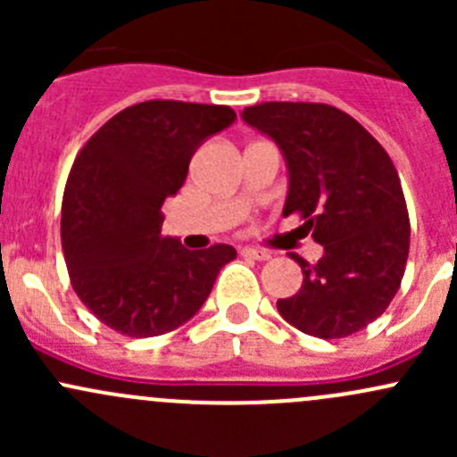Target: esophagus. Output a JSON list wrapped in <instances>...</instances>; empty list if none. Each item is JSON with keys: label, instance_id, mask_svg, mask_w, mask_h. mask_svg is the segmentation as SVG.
I'll list each match as a JSON object with an SVG mask.
<instances>
[{"label": "esophagus", "instance_id": "esophagus-1", "mask_svg": "<svg viewBox=\"0 0 457 457\" xmlns=\"http://www.w3.org/2000/svg\"><path fill=\"white\" fill-rule=\"evenodd\" d=\"M241 254L245 258H254V261H270V252L265 250H256V247H243Z\"/></svg>", "mask_w": 457, "mask_h": 457}]
</instances>
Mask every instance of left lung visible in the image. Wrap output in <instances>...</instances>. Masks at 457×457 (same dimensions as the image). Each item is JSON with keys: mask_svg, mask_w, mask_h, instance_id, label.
<instances>
[{"mask_svg": "<svg viewBox=\"0 0 457 457\" xmlns=\"http://www.w3.org/2000/svg\"><path fill=\"white\" fill-rule=\"evenodd\" d=\"M243 119L283 150L289 192L283 216L301 214L325 254L303 267V287L276 303L280 316L316 338H347L394 301L409 256L407 201L394 161L343 110L265 101Z\"/></svg>", "mask_w": 457, "mask_h": 457, "instance_id": "1", "label": "left lung"}]
</instances>
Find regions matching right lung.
Wrapping results in <instances>:
<instances>
[{
	"instance_id": "obj_1",
	"label": "right lung",
	"mask_w": 457,
	"mask_h": 457,
	"mask_svg": "<svg viewBox=\"0 0 457 457\" xmlns=\"http://www.w3.org/2000/svg\"><path fill=\"white\" fill-rule=\"evenodd\" d=\"M237 119L229 105L152 99L105 121L77 154L62 203V247L72 289L110 329L152 338L190 320L232 245L186 250L161 237V207L192 154Z\"/></svg>"
}]
</instances>
